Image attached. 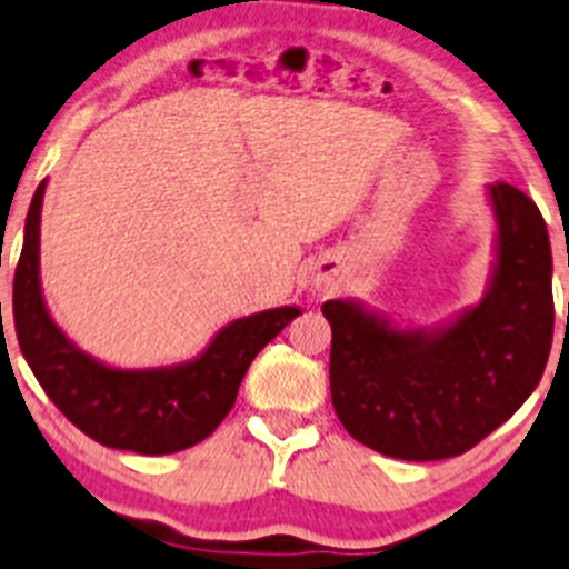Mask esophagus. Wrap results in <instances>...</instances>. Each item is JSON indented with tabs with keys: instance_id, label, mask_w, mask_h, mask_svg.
Listing matches in <instances>:
<instances>
[{
	"instance_id": "34e87169",
	"label": "esophagus",
	"mask_w": 569,
	"mask_h": 569,
	"mask_svg": "<svg viewBox=\"0 0 569 569\" xmlns=\"http://www.w3.org/2000/svg\"><path fill=\"white\" fill-rule=\"evenodd\" d=\"M316 289L319 291H332L335 289V278H327V274H319V278H316Z\"/></svg>"
}]
</instances>
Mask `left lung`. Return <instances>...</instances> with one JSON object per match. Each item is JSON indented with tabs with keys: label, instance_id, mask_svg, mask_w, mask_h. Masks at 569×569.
I'll return each mask as SVG.
<instances>
[{
	"label": "left lung",
	"instance_id": "8db88e82",
	"mask_svg": "<svg viewBox=\"0 0 569 569\" xmlns=\"http://www.w3.org/2000/svg\"><path fill=\"white\" fill-rule=\"evenodd\" d=\"M486 196L496 231L480 302L433 327L398 325L360 300L321 305L335 415L381 456L456 458L540 385L553 340L551 239L518 188L493 182Z\"/></svg>",
	"mask_w": 569,
	"mask_h": 569
}]
</instances>
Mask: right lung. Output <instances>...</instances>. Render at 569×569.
Returning <instances> with one entry per match:
<instances>
[{
	"label": "right lung",
	"mask_w": 569,
	"mask_h": 569,
	"mask_svg": "<svg viewBox=\"0 0 569 569\" xmlns=\"http://www.w3.org/2000/svg\"><path fill=\"white\" fill-rule=\"evenodd\" d=\"M38 184L23 226L13 280V319L23 360L57 409L89 439L139 456H169L207 439L234 406L250 362L302 308L259 310L229 321L193 360L119 368L87 355L53 321L40 280Z\"/></svg>",
	"instance_id": "right-lung-1"
}]
</instances>
